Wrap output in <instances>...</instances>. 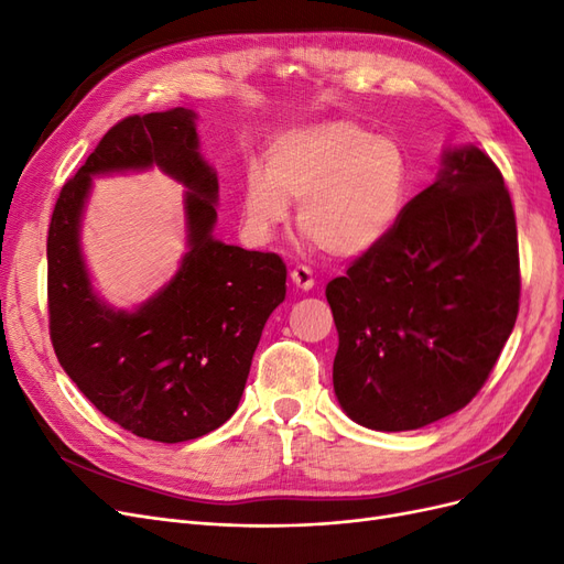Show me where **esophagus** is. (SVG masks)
<instances>
[{
	"label": "esophagus",
	"mask_w": 564,
	"mask_h": 564,
	"mask_svg": "<svg viewBox=\"0 0 564 564\" xmlns=\"http://www.w3.org/2000/svg\"><path fill=\"white\" fill-rule=\"evenodd\" d=\"M289 278H292V284L296 289H303V292H308V289L315 286V278L308 265H296L292 272H289Z\"/></svg>",
	"instance_id": "esophagus-1"
}]
</instances>
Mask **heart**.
<instances>
[{"label":"heart","instance_id":"heart-1","mask_svg":"<svg viewBox=\"0 0 564 564\" xmlns=\"http://www.w3.org/2000/svg\"><path fill=\"white\" fill-rule=\"evenodd\" d=\"M409 195V160L390 135L350 119L292 129L268 145L242 191V220L256 240H270L301 202L299 228L329 256H360L398 226Z\"/></svg>","mask_w":564,"mask_h":564}]
</instances>
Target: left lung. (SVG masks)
<instances>
[{
	"mask_svg": "<svg viewBox=\"0 0 564 564\" xmlns=\"http://www.w3.org/2000/svg\"><path fill=\"white\" fill-rule=\"evenodd\" d=\"M334 390L373 431H414L466 406L520 311L510 193L480 148L452 150L381 245L327 284Z\"/></svg>",
	"mask_w": 564,
	"mask_h": 564,
	"instance_id": "8db88e82",
	"label": "left lung"
}]
</instances>
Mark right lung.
I'll return each mask as SVG.
<instances>
[{
	"mask_svg": "<svg viewBox=\"0 0 564 564\" xmlns=\"http://www.w3.org/2000/svg\"><path fill=\"white\" fill-rule=\"evenodd\" d=\"M152 163L192 191V251L141 312L115 314L90 294L78 216L94 173ZM216 195V174L197 152L195 115L174 108L119 119L63 183L51 214L46 301L58 362L100 414L145 440H195L235 414L265 319L286 294L278 253L214 240Z\"/></svg>",
	"mask_w": 564,
	"mask_h": 564,
	"instance_id": "right-lung-1",
	"label": "right lung"
}]
</instances>
